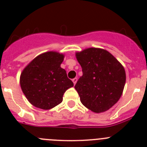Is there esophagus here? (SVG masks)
Listing matches in <instances>:
<instances>
[{
	"instance_id": "obj_1",
	"label": "esophagus",
	"mask_w": 147,
	"mask_h": 147,
	"mask_svg": "<svg viewBox=\"0 0 147 147\" xmlns=\"http://www.w3.org/2000/svg\"><path fill=\"white\" fill-rule=\"evenodd\" d=\"M77 81H78L77 78H75L72 79V82H73L74 84H76V83H77Z\"/></svg>"
}]
</instances>
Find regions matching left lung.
<instances>
[{"instance_id": "obj_1", "label": "left lung", "mask_w": 147, "mask_h": 147, "mask_svg": "<svg viewBox=\"0 0 147 147\" xmlns=\"http://www.w3.org/2000/svg\"><path fill=\"white\" fill-rule=\"evenodd\" d=\"M75 56L83 72L75 86L81 102L95 113L109 110L123 93V66L110 52L100 48H87Z\"/></svg>"}]
</instances>
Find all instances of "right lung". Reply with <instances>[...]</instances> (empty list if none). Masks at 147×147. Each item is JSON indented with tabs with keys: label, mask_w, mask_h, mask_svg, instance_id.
<instances>
[{
	"label": "right lung",
	"mask_w": 147,
	"mask_h": 147,
	"mask_svg": "<svg viewBox=\"0 0 147 147\" xmlns=\"http://www.w3.org/2000/svg\"><path fill=\"white\" fill-rule=\"evenodd\" d=\"M64 55L55 51L35 57L24 69L20 76L23 92L32 105L50 109L61 104L65 92L74 86L61 64Z\"/></svg>",
	"instance_id": "right-lung-1"
}]
</instances>
